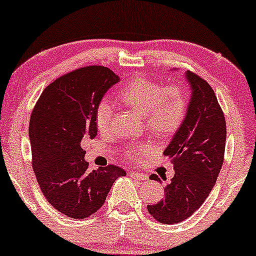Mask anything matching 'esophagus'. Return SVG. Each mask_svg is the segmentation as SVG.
<instances>
[{
	"label": "esophagus",
	"mask_w": 256,
	"mask_h": 256,
	"mask_svg": "<svg viewBox=\"0 0 256 256\" xmlns=\"http://www.w3.org/2000/svg\"><path fill=\"white\" fill-rule=\"evenodd\" d=\"M129 176H130L132 178H134V180H149V177H148L146 174H144V173H139L136 171L129 172Z\"/></svg>",
	"instance_id": "obj_1"
}]
</instances>
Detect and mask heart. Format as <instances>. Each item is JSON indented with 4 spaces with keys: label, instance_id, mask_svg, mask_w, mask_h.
Segmentation results:
<instances>
[{
    "label": "heart",
    "instance_id": "b5f03b06",
    "mask_svg": "<svg viewBox=\"0 0 256 256\" xmlns=\"http://www.w3.org/2000/svg\"><path fill=\"white\" fill-rule=\"evenodd\" d=\"M117 100L122 105L144 116L148 129L160 138L172 136L188 112V94L180 84L162 85L145 76H136L117 92ZM112 107L108 102H101L95 112V124L100 133L110 127ZM150 151L146 144L139 145L129 151L130 156L139 158Z\"/></svg>",
    "mask_w": 256,
    "mask_h": 256
}]
</instances>
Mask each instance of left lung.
<instances>
[{
  "mask_svg": "<svg viewBox=\"0 0 256 256\" xmlns=\"http://www.w3.org/2000/svg\"><path fill=\"white\" fill-rule=\"evenodd\" d=\"M190 86L188 112L164 154L173 162L174 177L164 188L166 196L149 205L150 215L161 224H178L192 216L210 194L224 164L226 120L218 101L204 79L186 70ZM150 180L160 182L158 174Z\"/></svg>",
  "mask_w": 256,
  "mask_h": 256,
  "instance_id": "obj_1",
  "label": "left lung"
}]
</instances>
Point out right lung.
Returning a JSON list of instances; mask_svg holds the SVG:
<instances>
[{
    "label": "right lung",
    "instance_id": "right-lung-1",
    "mask_svg": "<svg viewBox=\"0 0 256 256\" xmlns=\"http://www.w3.org/2000/svg\"><path fill=\"white\" fill-rule=\"evenodd\" d=\"M118 82L101 66L64 74L45 88L30 116L32 170L48 202L68 217L96 212L114 180L127 174L114 164L90 172L82 148L84 139L98 134L96 108Z\"/></svg>",
    "mask_w": 256,
    "mask_h": 256
}]
</instances>
